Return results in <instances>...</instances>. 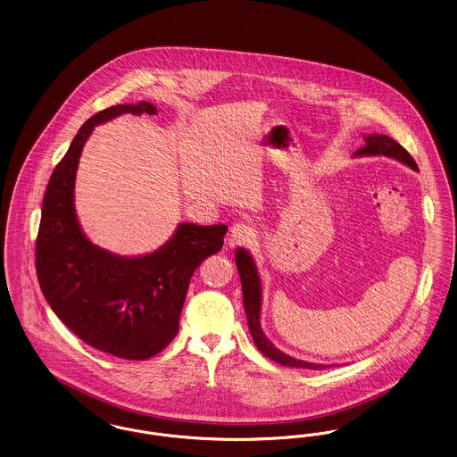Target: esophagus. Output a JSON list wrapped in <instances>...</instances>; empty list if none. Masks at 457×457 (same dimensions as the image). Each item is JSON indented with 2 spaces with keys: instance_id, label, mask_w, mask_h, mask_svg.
<instances>
[{
  "instance_id": "esophagus-1",
  "label": "esophagus",
  "mask_w": 457,
  "mask_h": 457,
  "mask_svg": "<svg viewBox=\"0 0 457 457\" xmlns=\"http://www.w3.org/2000/svg\"><path fill=\"white\" fill-rule=\"evenodd\" d=\"M254 237H256V234H254V228L251 225H247L244 221H237L230 228L228 245L234 247V245H240V244H247Z\"/></svg>"
}]
</instances>
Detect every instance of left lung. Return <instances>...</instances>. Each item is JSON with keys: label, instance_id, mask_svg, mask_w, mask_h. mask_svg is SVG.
I'll return each mask as SVG.
<instances>
[{"label": "left lung", "instance_id": "left-lung-1", "mask_svg": "<svg viewBox=\"0 0 457 457\" xmlns=\"http://www.w3.org/2000/svg\"><path fill=\"white\" fill-rule=\"evenodd\" d=\"M363 139H365V145L361 148H358L357 152L353 154V157H387V159H395L401 162V163H404V165H408L413 170H418L415 160L411 159V155L391 137L370 133V135H365ZM236 264H237L238 277H240V283H242L244 311H245V316H247L249 331H251V337L254 339L259 352L264 357L271 358L273 361L281 363L285 367L311 369V370H322V369L333 367V365H326V363H312V361L290 357V355L283 353L270 341V337L264 335V331L261 328L262 283H261V277H259L258 266L254 262L253 254L245 247H237Z\"/></svg>", "mask_w": 457, "mask_h": 457}]
</instances>
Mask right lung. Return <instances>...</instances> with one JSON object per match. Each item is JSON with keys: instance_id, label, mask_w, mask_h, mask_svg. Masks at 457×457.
<instances>
[{"instance_id": "right-lung-1", "label": "right lung", "mask_w": 457, "mask_h": 457, "mask_svg": "<svg viewBox=\"0 0 457 457\" xmlns=\"http://www.w3.org/2000/svg\"><path fill=\"white\" fill-rule=\"evenodd\" d=\"M157 114L141 100L104 109L79 128L42 199L36 268L53 312L87 345L126 360L162 352L179 331L189 279L223 245L227 225L179 223L154 253L120 256L85 236L75 210L79 155L96 126L122 114Z\"/></svg>"}]
</instances>
